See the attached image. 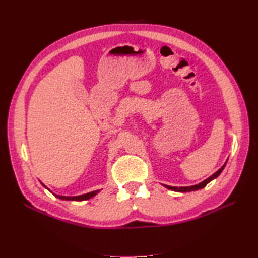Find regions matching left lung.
Segmentation results:
<instances>
[{
	"instance_id": "obj_1",
	"label": "left lung",
	"mask_w": 258,
	"mask_h": 258,
	"mask_svg": "<svg viewBox=\"0 0 258 258\" xmlns=\"http://www.w3.org/2000/svg\"><path fill=\"white\" fill-rule=\"evenodd\" d=\"M226 163H227V161L225 162V164H224V165L220 169H218L217 172L214 173L212 176H210L208 178L203 180V182L200 183V184H196V185H193V186H182V187H176V186H169V185H163V186H164V187H166L167 189H171V190H174V191H179V193H187V191H193V190L202 189L203 187H205V186L208 183L212 182L213 179H215L216 177L220 176V174L223 172V169H224V167H225Z\"/></svg>"
}]
</instances>
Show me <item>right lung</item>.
Listing matches in <instances>:
<instances>
[{"mask_svg": "<svg viewBox=\"0 0 258 258\" xmlns=\"http://www.w3.org/2000/svg\"><path fill=\"white\" fill-rule=\"evenodd\" d=\"M43 186H44L45 188H47L46 186L43 184V183H41ZM48 189V188H47ZM50 190V189H48ZM100 190L101 189H96V190H93V191H90V193H86V194H82V195H78V196H61V195H56V194H54L55 195L57 199H59V200H64V201H86V200H90V199H92V197H94L96 194H98L100 193ZM51 191V190H50ZM52 193V191H51Z\"/></svg>", "mask_w": 258, "mask_h": 258, "instance_id": "add662e5", "label": "right lung"}]
</instances>
